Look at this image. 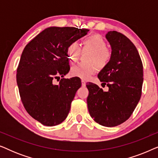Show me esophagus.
Returning a JSON list of instances; mask_svg holds the SVG:
<instances>
[{"label": "esophagus", "instance_id": "1", "mask_svg": "<svg viewBox=\"0 0 158 158\" xmlns=\"http://www.w3.org/2000/svg\"><path fill=\"white\" fill-rule=\"evenodd\" d=\"M81 82H82V86H83V87H85V85H86V83H85V81H84V80H82Z\"/></svg>", "mask_w": 158, "mask_h": 158}]
</instances>
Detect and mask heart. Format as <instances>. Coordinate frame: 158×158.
Returning <instances> with one entry per match:
<instances>
[{"mask_svg":"<svg viewBox=\"0 0 158 158\" xmlns=\"http://www.w3.org/2000/svg\"><path fill=\"white\" fill-rule=\"evenodd\" d=\"M106 41L98 35H93L84 38L82 41V51L90 53L86 61L87 63H78L71 68L73 76L87 79L98 69L104 68L111 59V49L108 48ZM81 48L76 42L71 43L67 49L68 57L70 63L74 64L79 60L82 54Z\"/></svg>","mask_w":158,"mask_h":158,"instance_id":"heart-1","label":"heart"}]
</instances>
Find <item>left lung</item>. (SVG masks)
I'll return each mask as SVG.
<instances>
[{
  "label": "left lung",
  "mask_w": 158,
  "mask_h": 158,
  "mask_svg": "<svg viewBox=\"0 0 158 158\" xmlns=\"http://www.w3.org/2000/svg\"><path fill=\"white\" fill-rule=\"evenodd\" d=\"M106 38L111 46L112 56L98 77L109 90L88 83L87 104L95 122L111 127L128 119L137 106L142 95L143 65L137 48L126 36L111 31Z\"/></svg>",
  "instance_id": "8db88e82"
}]
</instances>
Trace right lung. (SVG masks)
I'll list each match as a JSON object with an SVG mask.
<instances>
[{"label": "right lung", "instance_id": "obj_1", "mask_svg": "<svg viewBox=\"0 0 158 158\" xmlns=\"http://www.w3.org/2000/svg\"><path fill=\"white\" fill-rule=\"evenodd\" d=\"M88 31L76 27H49L23 49L16 74L21 100L28 114L44 126L60 124L68 115L81 81L77 77H63L70 71L67 49ZM60 76L59 83L55 84Z\"/></svg>", "mask_w": 158, "mask_h": 158}]
</instances>
